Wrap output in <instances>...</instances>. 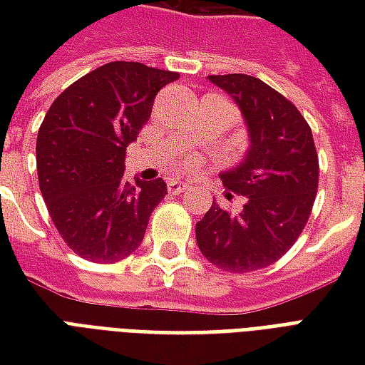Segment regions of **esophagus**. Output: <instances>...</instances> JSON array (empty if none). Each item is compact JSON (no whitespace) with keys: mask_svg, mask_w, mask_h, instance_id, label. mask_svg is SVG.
Here are the masks:
<instances>
[{"mask_svg":"<svg viewBox=\"0 0 365 365\" xmlns=\"http://www.w3.org/2000/svg\"><path fill=\"white\" fill-rule=\"evenodd\" d=\"M185 190H190V183L178 182V180H170V182H168V191L174 193V195H178V193H182V191Z\"/></svg>","mask_w":365,"mask_h":365,"instance_id":"obj_1","label":"esophagus"}]
</instances>
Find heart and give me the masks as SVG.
Instances as JSON below:
<instances>
[{"mask_svg": "<svg viewBox=\"0 0 365 365\" xmlns=\"http://www.w3.org/2000/svg\"><path fill=\"white\" fill-rule=\"evenodd\" d=\"M195 166H197V160L195 158H185L182 164H180V168H182V170H191V168H195Z\"/></svg>", "mask_w": 365, "mask_h": 365, "instance_id": "b5f03b06", "label": "heart"}]
</instances>
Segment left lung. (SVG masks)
I'll return each instance as SVG.
<instances>
[{
	"label": "left lung",
	"instance_id": "left-lung-1",
	"mask_svg": "<svg viewBox=\"0 0 365 365\" xmlns=\"http://www.w3.org/2000/svg\"><path fill=\"white\" fill-rule=\"evenodd\" d=\"M209 80L237 101L248 127L245 160L221 174L222 185L246 201L232 213L213 199L195 238L217 268L254 272L279 260L305 229L319 187V156L309 123L279 91L246 74Z\"/></svg>",
	"mask_w": 365,
	"mask_h": 365
}]
</instances>
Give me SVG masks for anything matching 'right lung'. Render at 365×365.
Wrapping results in <instances>:
<instances>
[{"mask_svg": "<svg viewBox=\"0 0 365 365\" xmlns=\"http://www.w3.org/2000/svg\"><path fill=\"white\" fill-rule=\"evenodd\" d=\"M178 72L109 62L62 91L38 128L36 172L54 227L86 260L113 264L140 246L166 182L123 180L127 146Z\"/></svg>", "mask_w": 365, "mask_h": 365, "instance_id": "1", "label": "right lung"}]
</instances>
